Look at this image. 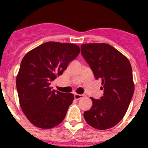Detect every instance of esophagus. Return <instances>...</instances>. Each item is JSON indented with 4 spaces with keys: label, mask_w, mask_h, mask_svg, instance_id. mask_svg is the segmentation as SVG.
<instances>
[{
    "label": "esophagus",
    "mask_w": 148,
    "mask_h": 148,
    "mask_svg": "<svg viewBox=\"0 0 148 148\" xmlns=\"http://www.w3.org/2000/svg\"><path fill=\"white\" fill-rule=\"evenodd\" d=\"M83 96L84 95H82V94H75V95H74V98H75V99H76V100L82 99Z\"/></svg>",
    "instance_id": "1"
}]
</instances>
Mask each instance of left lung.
<instances>
[{
	"label": "left lung",
	"mask_w": 148,
	"mask_h": 148,
	"mask_svg": "<svg viewBox=\"0 0 148 148\" xmlns=\"http://www.w3.org/2000/svg\"><path fill=\"white\" fill-rule=\"evenodd\" d=\"M82 56L90 65L96 79H101L104 95L91 98L92 108L84 113L89 125L107 130L123 119L134 92L132 67L129 60L108 44H85L81 46Z\"/></svg>",
	"instance_id": "1"
}]
</instances>
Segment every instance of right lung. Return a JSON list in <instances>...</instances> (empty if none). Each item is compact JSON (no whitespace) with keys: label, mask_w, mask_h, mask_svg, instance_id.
<instances>
[{"label":"right lung","mask_w":148,"mask_h":148,"mask_svg":"<svg viewBox=\"0 0 148 148\" xmlns=\"http://www.w3.org/2000/svg\"><path fill=\"white\" fill-rule=\"evenodd\" d=\"M80 48L74 44L49 41L25 55L16 78L19 102L32 125L42 129L54 127L65 118L74 95L50 87L55 80L75 59Z\"/></svg>","instance_id":"1"}]
</instances>
